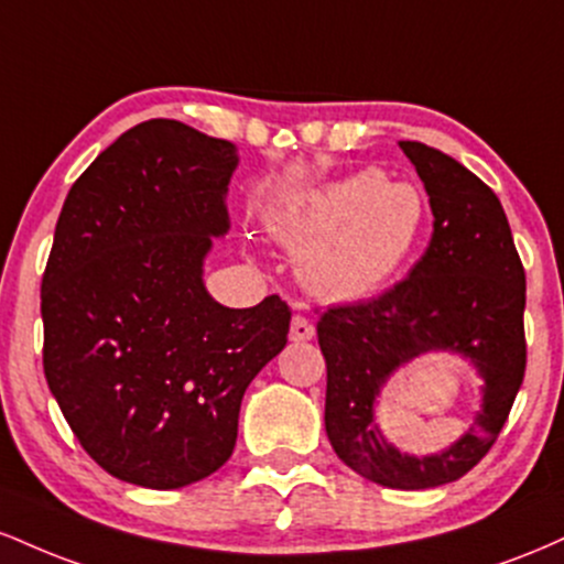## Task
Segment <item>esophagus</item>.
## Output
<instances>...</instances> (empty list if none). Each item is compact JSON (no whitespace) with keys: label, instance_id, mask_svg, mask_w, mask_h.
Returning a JSON list of instances; mask_svg holds the SVG:
<instances>
[{"label":"esophagus","instance_id":"34e87169","mask_svg":"<svg viewBox=\"0 0 564 564\" xmlns=\"http://www.w3.org/2000/svg\"><path fill=\"white\" fill-rule=\"evenodd\" d=\"M313 336H315V326L304 318V315H294V318H291V328H289L291 341H296V345H300V341H310Z\"/></svg>","mask_w":564,"mask_h":564}]
</instances>
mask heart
<instances>
[{
  "label": "heart",
  "instance_id": "heart-1",
  "mask_svg": "<svg viewBox=\"0 0 564 564\" xmlns=\"http://www.w3.org/2000/svg\"><path fill=\"white\" fill-rule=\"evenodd\" d=\"M426 198L416 185L360 170L302 193L273 219V232L302 251L300 273L315 294L364 300L390 283L422 243Z\"/></svg>",
  "mask_w": 564,
  "mask_h": 564
}]
</instances>
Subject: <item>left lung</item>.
I'll return each instance as SVG.
<instances>
[{"mask_svg": "<svg viewBox=\"0 0 564 564\" xmlns=\"http://www.w3.org/2000/svg\"><path fill=\"white\" fill-rule=\"evenodd\" d=\"M435 217L405 281L379 300L341 304L318 321L326 358V435L366 480L398 490L456 482L496 443L525 377V270L501 200L477 174L424 142L400 140ZM422 354H453L481 377V408L451 446L408 454L376 422L380 390Z\"/></svg>", "mask_w": 564, "mask_h": 564, "instance_id": "obj_1", "label": "left lung"}]
</instances>
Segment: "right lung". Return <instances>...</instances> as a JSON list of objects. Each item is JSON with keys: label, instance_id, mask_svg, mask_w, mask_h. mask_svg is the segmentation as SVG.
<instances>
[{"label": "right lung", "instance_id": "1", "mask_svg": "<svg viewBox=\"0 0 564 564\" xmlns=\"http://www.w3.org/2000/svg\"><path fill=\"white\" fill-rule=\"evenodd\" d=\"M236 166L228 140L142 121L87 166L57 217L44 377L82 448L140 488H185L223 467L246 387L286 347V302L232 310L204 283L230 230Z\"/></svg>", "mask_w": 564, "mask_h": 564}]
</instances>
